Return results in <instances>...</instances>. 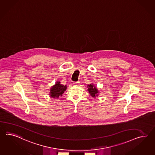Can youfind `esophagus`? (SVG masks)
<instances>
[{
	"mask_svg": "<svg viewBox=\"0 0 155 155\" xmlns=\"http://www.w3.org/2000/svg\"><path fill=\"white\" fill-rule=\"evenodd\" d=\"M79 81H78V82H75V83H74V85H79Z\"/></svg>",
	"mask_w": 155,
	"mask_h": 155,
	"instance_id": "34e87169",
	"label": "esophagus"
}]
</instances>
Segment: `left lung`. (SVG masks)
Instances as JSON below:
<instances>
[{
	"instance_id": "obj_1",
	"label": "left lung",
	"mask_w": 155,
	"mask_h": 155,
	"mask_svg": "<svg viewBox=\"0 0 155 155\" xmlns=\"http://www.w3.org/2000/svg\"><path fill=\"white\" fill-rule=\"evenodd\" d=\"M87 91L92 97L96 98V97L98 96L100 91L98 89L97 87H95V85L94 84L91 83L88 84L87 85Z\"/></svg>"
}]
</instances>
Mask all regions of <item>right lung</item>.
I'll return each instance as SVG.
<instances>
[{
	"mask_svg": "<svg viewBox=\"0 0 155 155\" xmlns=\"http://www.w3.org/2000/svg\"><path fill=\"white\" fill-rule=\"evenodd\" d=\"M67 85L61 84L60 81H56L55 84L51 87L49 95H50V97L53 98H58L62 96L64 92L67 89Z\"/></svg>",
	"mask_w": 155,
	"mask_h": 155,
	"instance_id": "right-lung-1",
	"label": "right lung"
}]
</instances>
